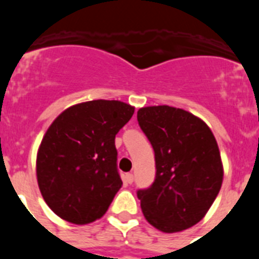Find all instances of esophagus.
<instances>
[{
  "label": "esophagus",
  "instance_id": "34e87169",
  "mask_svg": "<svg viewBox=\"0 0 259 259\" xmlns=\"http://www.w3.org/2000/svg\"><path fill=\"white\" fill-rule=\"evenodd\" d=\"M124 180L128 184H132V183H134V175H132V174H125Z\"/></svg>",
  "mask_w": 259,
  "mask_h": 259
}]
</instances>
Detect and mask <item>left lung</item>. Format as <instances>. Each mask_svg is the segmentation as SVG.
<instances>
[{"label":"left lung","mask_w":259,"mask_h":259,"mask_svg":"<svg viewBox=\"0 0 259 259\" xmlns=\"http://www.w3.org/2000/svg\"><path fill=\"white\" fill-rule=\"evenodd\" d=\"M137 122L154 150L155 179L137 197L145 219L166 233L201 221L221 191L223 166L211 130L183 109L148 106Z\"/></svg>","instance_id":"obj_1"}]
</instances>
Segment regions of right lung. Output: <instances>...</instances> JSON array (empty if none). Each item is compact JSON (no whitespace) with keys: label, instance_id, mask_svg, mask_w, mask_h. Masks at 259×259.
Returning a JSON list of instances; mask_svg holds the SVG:
<instances>
[{"label":"right lung","instance_id":"add662e5","mask_svg":"<svg viewBox=\"0 0 259 259\" xmlns=\"http://www.w3.org/2000/svg\"><path fill=\"white\" fill-rule=\"evenodd\" d=\"M135 107L95 100L68 107L48 128L36 174L48 206L62 219L88 224L100 219L122 187L115 135Z\"/></svg>","mask_w":259,"mask_h":259}]
</instances>
